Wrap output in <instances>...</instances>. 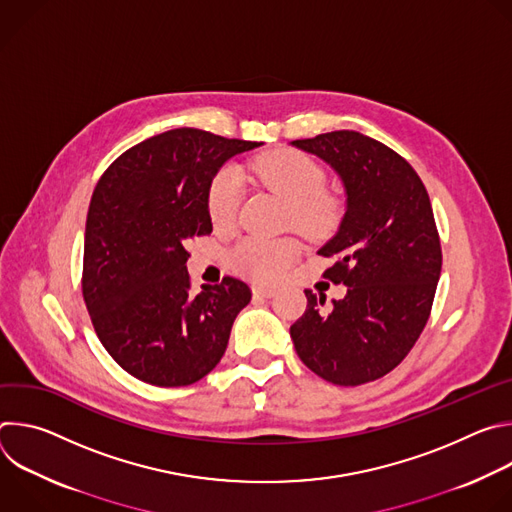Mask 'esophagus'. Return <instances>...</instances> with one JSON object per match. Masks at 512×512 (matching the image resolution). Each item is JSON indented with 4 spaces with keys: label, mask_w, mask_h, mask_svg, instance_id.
Wrapping results in <instances>:
<instances>
[{
    "label": "esophagus",
    "mask_w": 512,
    "mask_h": 512,
    "mask_svg": "<svg viewBox=\"0 0 512 512\" xmlns=\"http://www.w3.org/2000/svg\"><path fill=\"white\" fill-rule=\"evenodd\" d=\"M277 294L275 287H269V285H253V298L257 300H269Z\"/></svg>",
    "instance_id": "1"
}]
</instances>
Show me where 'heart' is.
I'll list each match as a JSON object with an SVG mask.
<instances>
[{
	"mask_svg": "<svg viewBox=\"0 0 512 512\" xmlns=\"http://www.w3.org/2000/svg\"><path fill=\"white\" fill-rule=\"evenodd\" d=\"M249 178L289 206L291 225L308 235L326 233L338 214L336 198L322 190V170L296 152H271L249 166ZM241 202V180L235 170L216 174L208 192V216L216 231L235 225ZM300 255L294 239H245L231 255L233 267L259 281L281 275Z\"/></svg>",
	"mask_w": 512,
	"mask_h": 512,
	"instance_id": "1",
	"label": "heart"
}]
</instances>
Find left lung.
<instances>
[{"label":"left lung","instance_id":"8db88e82","mask_svg":"<svg viewBox=\"0 0 512 512\" xmlns=\"http://www.w3.org/2000/svg\"><path fill=\"white\" fill-rule=\"evenodd\" d=\"M340 178L346 194L336 235L318 255L334 257L324 277L346 296L306 289L308 308L289 328L296 352L318 377L356 387L385 377L409 354L431 312L442 273L427 190L417 172L385 143L358 131L291 141Z\"/></svg>","mask_w":512,"mask_h":512}]
</instances>
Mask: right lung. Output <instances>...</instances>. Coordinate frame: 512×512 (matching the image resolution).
Returning <instances> with one entry per match:
<instances>
[{
  "label": "right lung",
  "mask_w": 512,
  "mask_h": 512,
  "mask_svg": "<svg viewBox=\"0 0 512 512\" xmlns=\"http://www.w3.org/2000/svg\"><path fill=\"white\" fill-rule=\"evenodd\" d=\"M259 145L170 129L133 145L97 182L85 229L83 296L101 344L131 377L186 387L221 362L251 289L225 277L190 294L184 245L212 233L208 192L218 170Z\"/></svg>",
  "instance_id": "1"
}]
</instances>
